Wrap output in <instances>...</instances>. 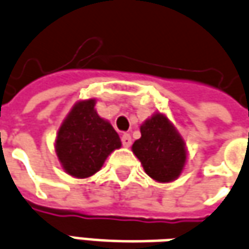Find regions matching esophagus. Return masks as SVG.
Returning <instances> with one entry per match:
<instances>
[{
	"label": "esophagus",
	"mask_w": 249,
	"mask_h": 249,
	"mask_svg": "<svg viewBox=\"0 0 249 249\" xmlns=\"http://www.w3.org/2000/svg\"><path fill=\"white\" fill-rule=\"evenodd\" d=\"M121 142H123V145H124V147H130V144H132V137H130L129 133H124L123 137H121Z\"/></svg>",
	"instance_id": "34e87169"
}]
</instances>
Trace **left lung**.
<instances>
[{
  "label": "left lung",
  "instance_id": "obj_1",
  "mask_svg": "<svg viewBox=\"0 0 249 249\" xmlns=\"http://www.w3.org/2000/svg\"><path fill=\"white\" fill-rule=\"evenodd\" d=\"M142 137L132 151L142 161L144 171L158 182L178 178L186 163V147L182 136L164 114L156 113L140 126Z\"/></svg>",
  "mask_w": 249,
  "mask_h": 249
}]
</instances>
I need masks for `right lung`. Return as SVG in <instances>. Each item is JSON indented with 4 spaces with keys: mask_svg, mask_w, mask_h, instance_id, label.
I'll return each instance as SVG.
<instances>
[{
    "mask_svg": "<svg viewBox=\"0 0 249 249\" xmlns=\"http://www.w3.org/2000/svg\"><path fill=\"white\" fill-rule=\"evenodd\" d=\"M95 100L79 101L60 125L55 151L64 171L75 178L94 175L114 149L121 147L117 132L95 112Z\"/></svg>",
    "mask_w": 249,
    "mask_h": 249,
    "instance_id": "1",
    "label": "right lung"
}]
</instances>
